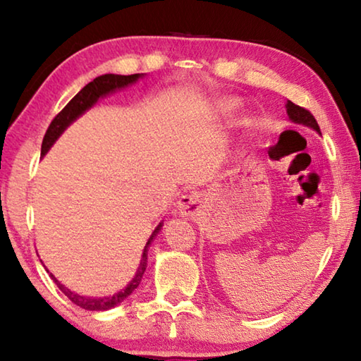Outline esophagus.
Masks as SVG:
<instances>
[{
  "instance_id": "1",
  "label": "esophagus",
  "mask_w": 361,
  "mask_h": 361,
  "mask_svg": "<svg viewBox=\"0 0 361 361\" xmlns=\"http://www.w3.org/2000/svg\"><path fill=\"white\" fill-rule=\"evenodd\" d=\"M176 207H178V212H180L181 216L194 218L195 213H199V210H200L199 195L195 192H189V194L181 195Z\"/></svg>"
}]
</instances>
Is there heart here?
Returning a JSON list of instances; mask_svg holds the SVG:
<instances>
[{
  "label": "heart",
  "mask_w": 361,
  "mask_h": 361,
  "mask_svg": "<svg viewBox=\"0 0 361 361\" xmlns=\"http://www.w3.org/2000/svg\"><path fill=\"white\" fill-rule=\"evenodd\" d=\"M232 108H234V102L228 100V102L223 103V105H221V111H223V113H229Z\"/></svg>",
  "instance_id": "1"
}]
</instances>
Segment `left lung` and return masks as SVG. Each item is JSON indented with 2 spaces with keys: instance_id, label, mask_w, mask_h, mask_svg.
<instances>
[{
  "instance_id": "left-lung-1",
  "label": "left lung",
  "mask_w": 361,
  "mask_h": 361,
  "mask_svg": "<svg viewBox=\"0 0 361 361\" xmlns=\"http://www.w3.org/2000/svg\"><path fill=\"white\" fill-rule=\"evenodd\" d=\"M286 113H288V118L291 122H295V124H302L305 127H310V129H314L317 133H320V127L317 124L315 118L312 116V113L307 111V109L302 108V106H298L295 105L293 102H286Z\"/></svg>"
}]
</instances>
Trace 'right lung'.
I'll return each mask as SVG.
<instances>
[{
    "label": "right lung",
    "instance_id": "right-lung-1",
    "mask_svg": "<svg viewBox=\"0 0 361 361\" xmlns=\"http://www.w3.org/2000/svg\"><path fill=\"white\" fill-rule=\"evenodd\" d=\"M140 78H143V73H137V75H129V76H122V75H102L99 78H95L92 82H89L87 85H84V87L79 90V92L73 97L70 100L68 105H66L62 111H60L54 121L51 122V126H49V129L46 132L44 138H42V145H41V156H44L46 152L51 149V146L56 143V140L62 135L63 130L68 127L71 122H75L79 116L84 114L87 111L89 108H92L97 100L102 99V97H106L109 94L116 92V90L119 89H124L127 85H130L133 82H137ZM162 228V223L157 224V228L152 232L151 237L146 242L145 250H143V255H142V261H140V266L137 269V274L135 277L130 280V283L126 286L124 290L116 293L113 296H105V298H90V296H81L78 295V293L71 291L70 288H66L65 285H62L59 282V280L52 276L51 274V279L56 282V285L59 286V290L63 293V295L70 299L71 302H75L79 307H82L85 310H108L114 307V305L121 304L124 301L126 298H129L133 290L137 288L142 282V277L146 271V264H148V247L149 243L152 242V239L157 235V232L161 231ZM49 272V271H47Z\"/></svg>",
    "mask_w": 361,
    "mask_h": 361
}]
</instances>
